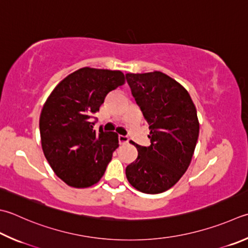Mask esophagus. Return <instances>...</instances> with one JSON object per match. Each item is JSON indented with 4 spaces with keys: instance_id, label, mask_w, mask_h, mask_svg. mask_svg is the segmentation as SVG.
Segmentation results:
<instances>
[{
    "instance_id": "1",
    "label": "esophagus",
    "mask_w": 248,
    "mask_h": 248,
    "mask_svg": "<svg viewBox=\"0 0 248 248\" xmlns=\"http://www.w3.org/2000/svg\"><path fill=\"white\" fill-rule=\"evenodd\" d=\"M128 141H129L128 137L122 136V135H120V136H119V142H120V144H125V143H127Z\"/></svg>"
}]
</instances>
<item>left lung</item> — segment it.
I'll return each mask as SVG.
<instances>
[{
	"instance_id": "1",
	"label": "left lung",
	"mask_w": 248,
	"mask_h": 248,
	"mask_svg": "<svg viewBox=\"0 0 248 248\" xmlns=\"http://www.w3.org/2000/svg\"><path fill=\"white\" fill-rule=\"evenodd\" d=\"M126 80L150 129L151 144H136L138 156L126 177L138 191L157 194L178 182L192 160L200 124L186 88L160 71L127 73Z\"/></svg>"
}]
</instances>
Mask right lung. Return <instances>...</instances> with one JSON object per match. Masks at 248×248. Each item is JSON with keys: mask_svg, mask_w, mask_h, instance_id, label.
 Masks as SVG:
<instances>
[{"mask_svg": "<svg viewBox=\"0 0 248 248\" xmlns=\"http://www.w3.org/2000/svg\"><path fill=\"white\" fill-rule=\"evenodd\" d=\"M123 72L85 67L54 88L40 116L42 149L56 175L73 188H87L104 176L119 147L116 133L93 128L106 96L123 85Z\"/></svg>", "mask_w": 248, "mask_h": 248, "instance_id": "right-lung-1", "label": "right lung"}]
</instances>
